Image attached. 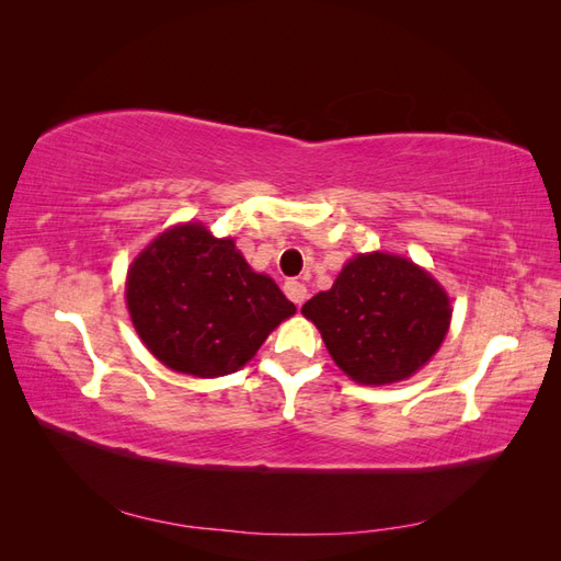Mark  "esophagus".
<instances>
[{"instance_id": "34e87169", "label": "esophagus", "mask_w": 561, "mask_h": 561, "mask_svg": "<svg viewBox=\"0 0 561 561\" xmlns=\"http://www.w3.org/2000/svg\"><path fill=\"white\" fill-rule=\"evenodd\" d=\"M283 290H285V295H287V297H290V299L297 304V307H301L304 299H307V285L299 283V280H295V278L285 280Z\"/></svg>"}]
</instances>
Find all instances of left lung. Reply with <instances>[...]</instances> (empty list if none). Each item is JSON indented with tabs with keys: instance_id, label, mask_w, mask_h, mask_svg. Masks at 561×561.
<instances>
[{
	"instance_id": "left-lung-1",
	"label": "left lung",
	"mask_w": 561,
	"mask_h": 561,
	"mask_svg": "<svg viewBox=\"0 0 561 561\" xmlns=\"http://www.w3.org/2000/svg\"><path fill=\"white\" fill-rule=\"evenodd\" d=\"M339 369L365 386L410 379L449 330V297L426 268L388 252L358 254L328 293L301 307Z\"/></svg>"
}]
</instances>
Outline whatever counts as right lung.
Listing matches in <instances>:
<instances>
[{
    "label": "right lung",
    "instance_id": "add662e5",
    "mask_svg": "<svg viewBox=\"0 0 561 561\" xmlns=\"http://www.w3.org/2000/svg\"><path fill=\"white\" fill-rule=\"evenodd\" d=\"M126 304L151 355L201 379L241 369L297 311L231 239H215L198 222L163 231L135 257Z\"/></svg>",
    "mask_w": 561,
    "mask_h": 561
}]
</instances>
